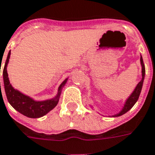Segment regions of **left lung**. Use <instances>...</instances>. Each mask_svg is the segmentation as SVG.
Wrapping results in <instances>:
<instances>
[{"label": "left lung", "mask_w": 155, "mask_h": 155, "mask_svg": "<svg viewBox=\"0 0 155 155\" xmlns=\"http://www.w3.org/2000/svg\"><path fill=\"white\" fill-rule=\"evenodd\" d=\"M140 63H141V67H142V79L139 82L137 86L134 90V92L131 93V95L127 98V100L125 102L124 106L118 114L115 115H113V117H118V116H121V115L126 114L128 110H130L133 107V106L136 104V102L139 99V95L141 93V90H142L143 83V80H144V76H145V68H144V64H143V61L142 56H140Z\"/></svg>", "instance_id": "left-lung-1"}]
</instances>
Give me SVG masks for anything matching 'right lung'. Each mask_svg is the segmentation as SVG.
<instances>
[{
    "label": "right lung",
    "mask_w": 155,
    "mask_h": 155,
    "mask_svg": "<svg viewBox=\"0 0 155 155\" xmlns=\"http://www.w3.org/2000/svg\"><path fill=\"white\" fill-rule=\"evenodd\" d=\"M10 55L11 51L7 55V58L5 60V66L3 69V81H4V87H5V92L7 100L9 104L12 106L16 111H18L21 114L27 116L28 118H41L50 112L51 109H53L57 104H58L59 97L62 93V87L68 81V78H66L62 84L58 87V94L51 99H48L44 101H36L32 99L29 96H27L23 94L18 90L15 89L12 84L10 83L8 73L6 70V67L9 62ZM2 93V89H1Z\"/></svg>",
    "instance_id": "1"
}]
</instances>
